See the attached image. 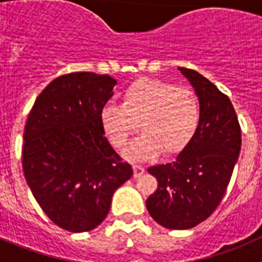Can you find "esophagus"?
Listing matches in <instances>:
<instances>
[{
  "label": "esophagus",
  "instance_id": "esophagus-1",
  "mask_svg": "<svg viewBox=\"0 0 262 262\" xmlns=\"http://www.w3.org/2000/svg\"><path fill=\"white\" fill-rule=\"evenodd\" d=\"M133 171H134V178H139L141 175H143L144 172V167L142 165H138V163H134L133 165Z\"/></svg>",
  "mask_w": 262,
  "mask_h": 262
}]
</instances>
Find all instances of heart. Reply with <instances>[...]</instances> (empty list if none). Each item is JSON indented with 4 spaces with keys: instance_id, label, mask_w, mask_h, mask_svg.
Listing matches in <instances>:
<instances>
[{
    "instance_id": "heart-1",
    "label": "heart",
    "mask_w": 262,
    "mask_h": 262,
    "mask_svg": "<svg viewBox=\"0 0 262 262\" xmlns=\"http://www.w3.org/2000/svg\"><path fill=\"white\" fill-rule=\"evenodd\" d=\"M200 120L192 90L147 77L121 92L120 105L109 101L100 110L102 130L115 149H124L139 128L143 130L126 153L136 160L155 157L160 150L166 156L184 150L196 136Z\"/></svg>"
}]
</instances>
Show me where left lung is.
Instances as JSON below:
<instances>
[{
	"instance_id": "left-lung-1",
	"label": "left lung",
	"mask_w": 262,
	"mask_h": 262,
	"mask_svg": "<svg viewBox=\"0 0 262 262\" xmlns=\"http://www.w3.org/2000/svg\"><path fill=\"white\" fill-rule=\"evenodd\" d=\"M199 97V130L176 160L152 166L156 191L147 199L150 216L168 229H187L204 222L227 191L241 150V126L231 100L209 80L179 67Z\"/></svg>"
}]
</instances>
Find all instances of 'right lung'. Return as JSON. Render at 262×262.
I'll use <instances>...</instances> for the list:
<instances>
[{
  "label": "right lung",
  "instance_id": "right-lung-1",
  "mask_svg": "<svg viewBox=\"0 0 262 262\" xmlns=\"http://www.w3.org/2000/svg\"><path fill=\"white\" fill-rule=\"evenodd\" d=\"M115 83L107 75L67 73L50 82L29 113L24 175L43 212L66 231L96 228L115 190L133 175L100 123Z\"/></svg>",
  "mask_w": 262,
  "mask_h": 262
}]
</instances>
